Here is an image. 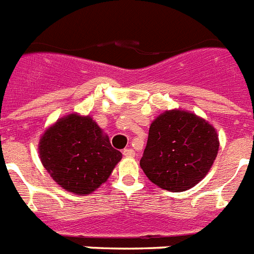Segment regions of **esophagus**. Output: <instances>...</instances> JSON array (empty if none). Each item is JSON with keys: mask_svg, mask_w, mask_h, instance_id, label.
<instances>
[{"mask_svg": "<svg viewBox=\"0 0 254 254\" xmlns=\"http://www.w3.org/2000/svg\"><path fill=\"white\" fill-rule=\"evenodd\" d=\"M123 155H125L126 158H132L134 155V151L132 149H125L123 150Z\"/></svg>", "mask_w": 254, "mask_h": 254, "instance_id": "obj_1", "label": "esophagus"}]
</instances>
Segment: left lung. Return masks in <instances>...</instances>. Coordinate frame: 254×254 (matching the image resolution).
<instances>
[{
	"instance_id": "1",
	"label": "left lung",
	"mask_w": 254,
	"mask_h": 254,
	"mask_svg": "<svg viewBox=\"0 0 254 254\" xmlns=\"http://www.w3.org/2000/svg\"><path fill=\"white\" fill-rule=\"evenodd\" d=\"M214 126L183 109L165 111L152 121L140 165L147 178L170 192L202 181L219 151Z\"/></svg>"
}]
</instances>
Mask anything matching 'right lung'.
Returning a JSON list of instances; mask_svg holds the SVG:
<instances>
[{"instance_id": "right-lung-1", "label": "right lung", "mask_w": 254, "mask_h": 254, "mask_svg": "<svg viewBox=\"0 0 254 254\" xmlns=\"http://www.w3.org/2000/svg\"><path fill=\"white\" fill-rule=\"evenodd\" d=\"M39 158L52 179L71 193L89 194L107 182L122 154L90 116L71 113L44 131Z\"/></svg>"}]
</instances>
